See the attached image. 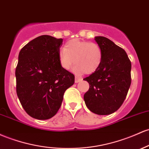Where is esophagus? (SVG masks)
I'll return each mask as SVG.
<instances>
[{
  "label": "esophagus",
  "mask_w": 149,
  "mask_h": 149,
  "mask_svg": "<svg viewBox=\"0 0 149 149\" xmlns=\"http://www.w3.org/2000/svg\"><path fill=\"white\" fill-rule=\"evenodd\" d=\"M81 81H82V78H81L79 77H76V78H75V83H78Z\"/></svg>",
  "instance_id": "esophagus-1"
}]
</instances>
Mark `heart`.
Wrapping results in <instances>:
<instances>
[{"instance_id": "1", "label": "heart", "mask_w": 149, "mask_h": 149, "mask_svg": "<svg viewBox=\"0 0 149 149\" xmlns=\"http://www.w3.org/2000/svg\"><path fill=\"white\" fill-rule=\"evenodd\" d=\"M102 50L98 45L79 40L68 42L58 52L60 65L63 69L69 70L75 63L76 73L90 74L95 72L102 61Z\"/></svg>"}]
</instances>
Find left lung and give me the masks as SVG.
<instances>
[{"label": "left lung", "mask_w": 149, "mask_h": 149, "mask_svg": "<svg viewBox=\"0 0 149 149\" xmlns=\"http://www.w3.org/2000/svg\"><path fill=\"white\" fill-rule=\"evenodd\" d=\"M102 50L100 65L95 71L83 78L89 83L84 100L91 112L107 115L123 104L130 89L132 63L122 48L104 37L95 39Z\"/></svg>", "instance_id": "8db88e82"}]
</instances>
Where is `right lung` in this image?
Listing matches in <instances>:
<instances>
[{
	"instance_id": "add662e5",
	"label": "right lung",
	"mask_w": 149,
	"mask_h": 149,
	"mask_svg": "<svg viewBox=\"0 0 149 149\" xmlns=\"http://www.w3.org/2000/svg\"><path fill=\"white\" fill-rule=\"evenodd\" d=\"M63 40L42 35L24 46L15 69L16 92L25 112L37 120L57 113L63 94L75 76L63 69L58 59Z\"/></svg>"
}]
</instances>
